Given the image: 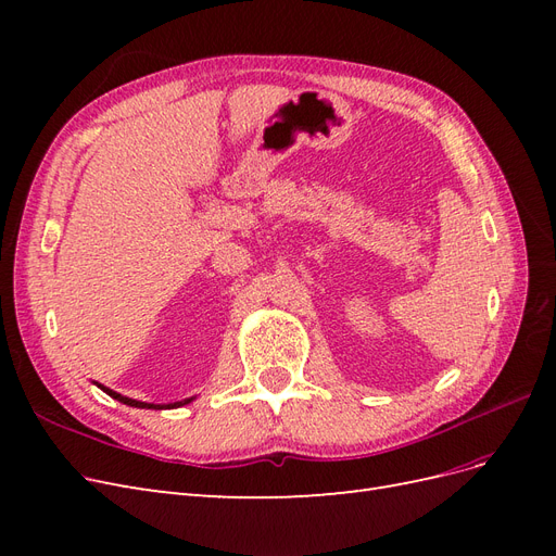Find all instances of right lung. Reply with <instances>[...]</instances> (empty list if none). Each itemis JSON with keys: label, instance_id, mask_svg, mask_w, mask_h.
<instances>
[{"label": "right lung", "instance_id": "obj_1", "mask_svg": "<svg viewBox=\"0 0 556 556\" xmlns=\"http://www.w3.org/2000/svg\"><path fill=\"white\" fill-rule=\"evenodd\" d=\"M99 390L102 392H106L111 399H115V401H121V403H125V406H131V408H146V410H172V408H180V406H188V403H192L194 401V396H190V399H182V401H174V403H146V401H137V399H129V396H123V394H117V392H113V390H109V387H104V384H99V382H94Z\"/></svg>", "mask_w": 556, "mask_h": 556}]
</instances>
